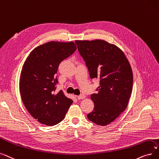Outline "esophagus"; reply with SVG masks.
<instances>
[{
    "label": "esophagus",
    "mask_w": 159,
    "mask_h": 159,
    "mask_svg": "<svg viewBox=\"0 0 159 159\" xmlns=\"http://www.w3.org/2000/svg\"><path fill=\"white\" fill-rule=\"evenodd\" d=\"M85 98V96L84 94H80L79 96H77V98L78 100H81V99H84V98Z\"/></svg>",
    "instance_id": "1"
}]
</instances>
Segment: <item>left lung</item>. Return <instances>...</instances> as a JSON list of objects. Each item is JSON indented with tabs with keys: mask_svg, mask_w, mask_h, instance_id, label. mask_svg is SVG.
I'll use <instances>...</instances> for the list:
<instances>
[{
	"mask_svg": "<svg viewBox=\"0 0 159 159\" xmlns=\"http://www.w3.org/2000/svg\"><path fill=\"white\" fill-rule=\"evenodd\" d=\"M88 68L90 78L100 80L97 93L91 94L94 110L87 115L93 123L105 126L113 122L127 107L133 76L124 52L103 40L75 41Z\"/></svg>",
	"mask_w": 159,
	"mask_h": 159,
	"instance_id": "left-lung-1",
	"label": "left lung"
}]
</instances>
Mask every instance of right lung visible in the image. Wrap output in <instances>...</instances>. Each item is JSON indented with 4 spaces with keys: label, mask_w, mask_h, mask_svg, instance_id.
<instances>
[{
    "label": "right lung",
    "mask_w": 159,
    "mask_h": 159,
    "mask_svg": "<svg viewBox=\"0 0 159 159\" xmlns=\"http://www.w3.org/2000/svg\"><path fill=\"white\" fill-rule=\"evenodd\" d=\"M76 48L73 42L50 41L32 51L24 63L19 83L22 100L41 124L52 126L61 122L73 103L61 90L56 93V74L60 63Z\"/></svg>",
    "instance_id": "add662e5"
}]
</instances>
